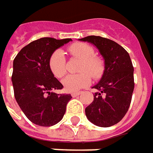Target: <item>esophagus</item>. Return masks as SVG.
I'll use <instances>...</instances> for the list:
<instances>
[{
    "instance_id": "34e87169",
    "label": "esophagus",
    "mask_w": 153,
    "mask_h": 153,
    "mask_svg": "<svg viewBox=\"0 0 153 153\" xmlns=\"http://www.w3.org/2000/svg\"><path fill=\"white\" fill-rule=\"evenodd\" d=\"M71 94V96L74 98V97H76V96L80 95V94H81V92H80V91H77V92H72Z\"/></svg>"
}]
</instances>
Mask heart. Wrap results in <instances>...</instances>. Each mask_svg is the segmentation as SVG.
<instances>
[{
	"label": "heart",
	"instance_id": "obj_1",
	"mask_svg": "<svg viewBox=\"0 0 153 153\" xmlns=\"http://www.w3.org/2000/svg\"><path fill=\"white\" fill-rule=\"evenodd\" d=\"M69 52L74 57L82 60L79 74L68 75L62 80L65 89L68 92H75L88 86L91 82V76L100 78L104 71V63L102 59L95 57V51L92 46L85 43H75L70 46ZM51 72L57 78H61L66 73V62L63 51L55 50L49 60Z\"/></svg>",
	"mask_w": 153,
	"mask_h": 153
}]
</instances>
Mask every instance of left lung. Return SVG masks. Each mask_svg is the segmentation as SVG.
Here are the masks:
<instances>
[{
	"instance_id": "obj_1",
	"label": "left lung",
	"mask_w": 153,
	"mask_h": 153,
	"mask_svg": "<svg viewBox=\"0 0 153 153\" xmlns=\"http://www.w3.org/2000/svg\"><path fill=\"white\" fill-rule=\"evenodd\" d=\"M80 40L96 46L105 64L102 78L93 87L97 91L85 108L86 115L98 126H112L124 118L131 102L135 82L131 57L121 45L106 38L92 35Z\"/></svg>"
}]
</instances>
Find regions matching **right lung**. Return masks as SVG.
I'll return each instance as SVG.
<instances>
[{
  "mask_svg": "<svg viewBox=\"0 0 153 153\" xmlns=\"http://www.w3.org/2000/svg\"><path fill=\"white\" fill-rule=\"evenodd\" d=\"M71 40L41 38L23 47L13 60L12 81L16 101L26 117L39 126H52L64 116L71 94H58L63 85L49 60L55 50Z\"/></svg>",
  "mask_w": 153,
  "mask_h": 153,
  "instance_id": "1",
  "label": "right lung"
}]
</instances>
